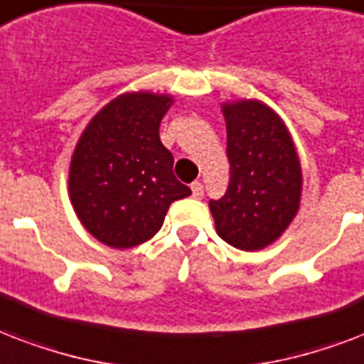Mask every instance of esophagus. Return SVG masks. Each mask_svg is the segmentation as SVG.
<instances>
[{"label": "esophagus", "instance_id": "esophagus-1", "mask_svg": "<svg viewBox=\"0 0 364 364\" xmlns=\"http://www.w3.org/2000/svg\"><path fill=\"white\" fill-rule=\"evenodd\" d=\"M191 193H193V197H196V199H203V184H201V182H193V184H191Z\"/></svg>", "mask_w": 364, "mask_h": 364}]
</instances>
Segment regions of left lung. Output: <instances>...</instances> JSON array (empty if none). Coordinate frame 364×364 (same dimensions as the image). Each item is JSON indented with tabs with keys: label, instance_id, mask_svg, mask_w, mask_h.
I'll list each match as a JSON object with an SVG mask.
<instances>
[{
	"label": "left lung",
	"instance_id": "1",
	"mask_svg": "<svg viewBox=\"0 0 364 364\" xmlns=\"http://www.w3.org/2000/svg\"><path fill=\"white\" fill-rule=\"evenodd\" d=\"M228 131L230 186L210 199L216 233L239 250L275 243L302 199V165L284 121L260 100L222 104Z\"/></svg>",
	"mask_w": 364,
	"mask_h": 364
}]
</instances>
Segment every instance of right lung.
<instances>
[{"instance_id":"1","label":"right lung","mask_w":364,"mask_h":364,"mask_svg":"<svg viewBox=\"0 0 364 364\" xmlns=\"http://www.w3.org/2000/svg\"><path fill=\"white\" fill-rule=\"evenodd\" d=\"M173 102L171 95L123 92L89 121L75 144L70 201L87 232L112 249L146 243L161 230L171 203L191 196L159 138Z\"/></svg>"}]
</instances>
